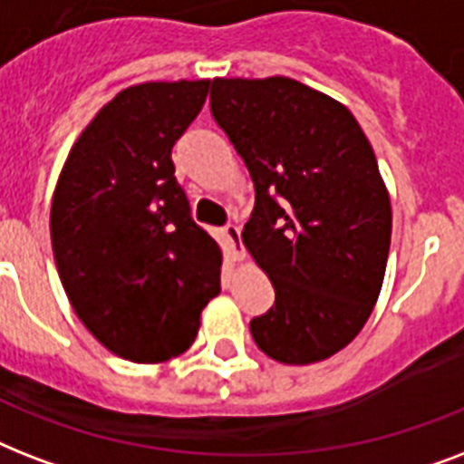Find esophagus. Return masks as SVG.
<instances>
[{
	"instance_id": "esophagus-1",
	"label": "esophagus",
	"mask_w": 464,
	"mask_h": 464,
	"mask_svg": "<svg viewBox=\"0 0 464 464\" xmlns=\"http://www.w3.org/2000/svg\"><path fill=\"white\" fill-rule=\"evenodd\" d=\"M224 238L228 250H231L233 260H246V247H243V240H240V226H224Z\"/></svg>"
}]
</instances>
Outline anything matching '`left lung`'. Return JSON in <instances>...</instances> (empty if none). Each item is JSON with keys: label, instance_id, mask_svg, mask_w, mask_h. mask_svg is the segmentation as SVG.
Segmentation results:
<instances>
[{"label": "left lung", "instance_id": "obj_1", "mask_svg": "<svg viewBox=\"0 0 464 464\" xmlns=\"http://www.w3.org/2000/svg\"><path fill=\"white\" fill-rule=\"evenodd\" d=\"M211 115L246 160L243 243L275 286L250 320L269 359H330L366 324L388 265L392 209L373 147L334 98L289 76L214 79Z\"/></svg>", "mask_w": 464, "mask_h": 464}]
</instances>
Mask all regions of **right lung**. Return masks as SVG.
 I'll return each mask as SVG.
<instances>
[{
  "label": "right lung",
  "instance_id": "add662e5",
  "mask_svg": "<svg viewBox=\"0 0 464 464\" xmlns=\"http://www.w3.org/2000/svg\"><path fill=\"white\" fill-rule=\"evenodd\" d=\"M207 93L209 79L120 91L79 134L54 188L62 286L86 330L127 361L189 349L221 291V247L189 217L170 159Z\"/></svg>",
  "mask_w": 464,
  "mask_h": 464
}]
</instances>
